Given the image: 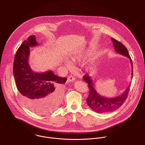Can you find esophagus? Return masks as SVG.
<instances>
[{"label": "esophagus", "instance_id": "esophagus-1", "mask_svg": "<svg viewBox=\"0 0 145 145\" xmlns=\"http://www.w3.org/2000/svg\"><path fill=\"white\" fill-rule=\"evenodd\" d=\"M67 80L69 82H73L75 80V78L74 76H70L68 77Z\"/></svg>", "mask_w": 145, "mask_h": 145}]
</instances>
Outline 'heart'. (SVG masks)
Wrapping results in <instances>:
<instances>
[{"instance_id": "b5f03b06", "label": "heart", "mask_w": 145, "mask_h": 145, "mask_svg": "<svg viewBox=\"0 0 145 145\" xmlns=\"http://www.w3.org/2000/svg\"><path fill=\"white\" fill-rule=\"evenodd\" d=\"M90 55V52L88 50L85 51H79L75 53L71 56V61L74 63H79L82 60H84L85 58H86ZM65 64L67 67L70 66V64L69 62L66 61Z\"/></svg>"}]
</instances>
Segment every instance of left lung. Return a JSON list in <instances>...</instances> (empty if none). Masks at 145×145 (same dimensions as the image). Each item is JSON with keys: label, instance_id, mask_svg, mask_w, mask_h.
Listing matches in <instances>:
<instances>
[{"label": "left lung", "instance_id": "left-lung-1", "mask_svg": "<svg viewBox=\"0 0 145 145\" xmlns=\"http://www.w3.org/2000/svg\"><path fill=\"white\" fill-rule=\"evenodd\" d=\"M114 44L115 52L123 56L127 57L131 65V78L133 75V64L131 59L126 48L120 41L114 38H111ZM83 80L88 84L90 90L89 95L86 99L88 105L96 112L105 113L115 111L122 105L127 97L130 88V84L121 95L114 97H106L100 95L95 89V84L93 80L88 74L83 76Z\"/></svg>", "mask_w": 145, "mask_h": 145}]
</instances>
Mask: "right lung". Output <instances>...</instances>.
<instances>
[{"mask_svg": "<svg viewBox=\"0 0 145 145\" xmlns=\"http://www.w3.org/2000/svg\"><path fill=\"white\" fill-rule=\"evenodd\" d=\"M35 35H30L16 51L13 64L15 84L24 105L31 111L46 115L60 105L62 85L66 78L59 77L53 71L35 72L29 64L30 47L38 45Z\"/></svg>", "mask_w": 145, "mask_h": 145, "instance_id": "right-lung-1", "label": "right lung"}]
</instances>
